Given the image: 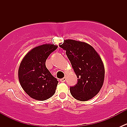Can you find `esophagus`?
Listing matches in <instances>:
<instances>
[{
    "instance_id": "obj_1",
    "label": "esophagus",
    "mask_w": 127,
    "mask_h": 127,
    "mask_svg": "<svg viewBox=\"0 0 127 127\" xmlns=\"http://www.w3.org/2000/svg\"><path fill=\"white\" fill-rule=\"evenodd\" d=\"M66 77H63L62 78V79H60V81H61V82H64L66 81Z\"/></svg>"
}]
</instances>
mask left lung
<instances>
[{"instance_id":"obj_1","label":"left lung","mask_w":127,"mask_h":127,"mask_svg":"<svg viewBox=\"0 0 127 127\" xmlns=\"http://www.w3.org/2000/svg\"><path fill=\"white\" fill-rule=\"evenodd\" d=\"M60 47L66 51L77 77V84L70 87L75 99L86 101L99 93L103 85L104 67L95 50L85 42L68 39Z\"/></svg>"}]
</instances>
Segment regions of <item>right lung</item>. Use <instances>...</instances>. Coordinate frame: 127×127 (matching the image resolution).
Instances as JSON below:
<instances>
[{"instance_id": "1", "label": "right lung", "mask_w": 127, "mask_h": 127, "mask_svg": "<svg viewBox=\"0 0 127 127\" xmlns=\"http://www.w3.org/2000/svg\"><path fill=\"white\" fill-rule=\"evenodd\" d=\"M57 48L54 44L38 46L28 52L21 61L19 80L24 92L33 99L44 101L55 93L58 81L47 68L45 62Z\"/></svg>"}]
</instances>
